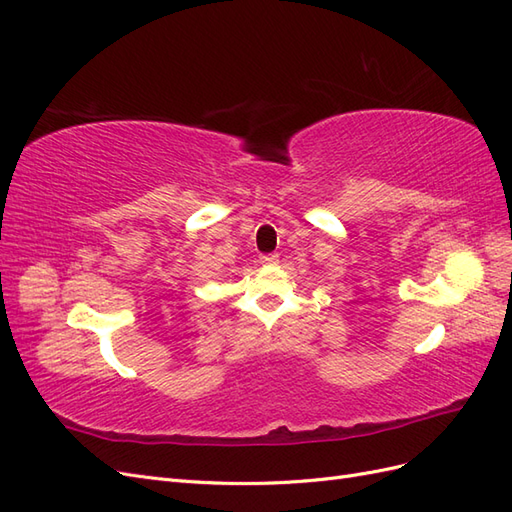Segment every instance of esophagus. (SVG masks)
I'll return each instance as SVG.
<instances>
[{
    "instance_id": "1",
    "label": "esophagus",
    "mask_w": 512,
    "mask_h": 512,
    "mask_svg": "<svg viewBox=\"0 0 512 512\" xmlns=\"http://www.w3.org/2000/svg\"><path fill=\"white\" fill-rule=\"evenodd\" d=\"M277 260H280V256H277V254H262V256H260L262 265H275Z\"/></svg>"
}]
</instances>
